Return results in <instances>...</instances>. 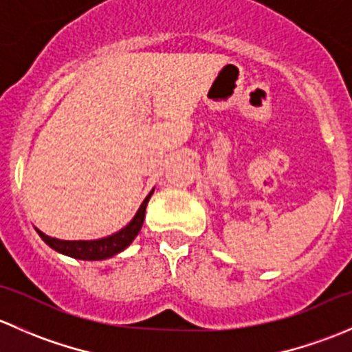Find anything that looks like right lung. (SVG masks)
I'll return each instance as SVG.
<instances>
[{
  "label": "right lung",
  "instance_id": "add662e5",
  "mask_svg": "<svg viewBox=\"0 0 352 352\" xmlns=\"http://www.w3.org/2000/svg\"><path fill=\"white\" fill-rule=\"evenodd\" d=\"M155 192V189H151V192L144 197V201L141 202L140 209L134 214V218L131 219L129 225L124 226L122 230H119L117 233L104 236V239L98 240H59L54 236L45 235L44 232H41L38 228L37 233L45 243L51 248H54L59 254L67 255V257L78 258V261H105V258L113 257V255L120 254L122 250H126L133 240L136 239L138 233H140L141 226L144 221V212H146L148 201H150L151 194Z\"/></svg>",
  "mask_w": 352,
  "mask_h": 352
}]
</instances>
